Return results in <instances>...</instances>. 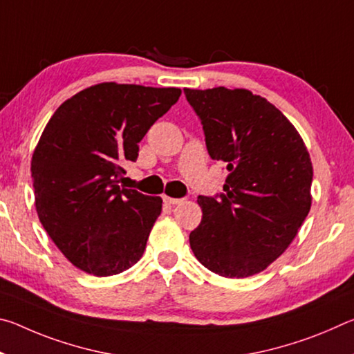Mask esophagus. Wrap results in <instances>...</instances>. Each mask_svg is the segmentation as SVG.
I'll return each instance as SVG.
<instances>
[{
	"label": "esophagus",
	"mask_w": 354,
	"mask_h": 354,
	"mask_svg": "<svg viewBox=\"0 0 354 354\" xmlns=\"http://www.w3.org/2000/svg\"><path fill=\"white\" fill-rule=\"evenodd\" d=\"M164 203L165 205L175 206V205H179V203H183V198H170V196H164Z\"/></svg>",
	"instance_id": "obj_1"
}]
</instances>
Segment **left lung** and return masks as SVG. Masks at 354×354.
Returning <instances> with one entry per match:
<instances>
[{"instance_id": "obj_1", "label": "left lung", "mask_w": 354, "mask_h": 354, "mask_svg": "<svg viewBox=\"0 0 354 354\" xmlns=\"http://www.w3.org/2000/svg\"><path fill=\"white\" fill-rule=\"evenodd\" d=\"M209 156L223 160V192L198 196L201 223L190 248L207 270L247 278L267 268L297 236L310 209L313 164L283 112L245 88H184Z\"/></svg>"}]
</instances>
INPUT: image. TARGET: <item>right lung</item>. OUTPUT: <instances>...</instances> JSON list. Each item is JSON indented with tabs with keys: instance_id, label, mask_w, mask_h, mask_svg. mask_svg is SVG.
<instances>
[{
	"instance_id": "obj_1",
	"label": "right lung",
	"mask_w": 354,
	"mask_h": 354,
	"mask_svg": "<svg viewBox=\"0 0 354 354\" xmlns=\"http://www.w3.org/2000/svg\"><path fill=\"white\" fill-rule=\"evenodd\" d=\"M181 91L104 82L57 107L35 148V207L64 256L95 277L118 274L140 259L162 211L159 196L118 185L139 142Z\"/></svg>"
}]
</instances>
